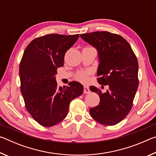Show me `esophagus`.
Here are the masks:
<instances>
[{
    "instance_id": "34e87169",
    "label": "esophagus",
    "mask_w": 156,
    "mask_h": 156,
    "mask_svg": "<svg viewBox=\"0 0 156 156\" xmlns=\"http://www.w3.org/2000/svg\"><path fill=\"white\" fill-rule=\"evenodd\" d=\"M90 92V89H89V87L87 86H84V94H89Z\"/></svg>"
}]
</instances>
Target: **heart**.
<instances>
[{"instance_id":"obj_1","label":"heart","mask_w":156,"mask_h":156,"mask_svg":"<svg viewBox=\"0 0 156 156\" xmlns=\"http://www.w3.org/2000/svg\"><path fill=\"white\" fill-rule=\"evenodd\" d=\"M89 73V72H80L77 73V75H76V78H77L78 80L84 82L87 80V79Z\"/></svg>"}]
</instances>
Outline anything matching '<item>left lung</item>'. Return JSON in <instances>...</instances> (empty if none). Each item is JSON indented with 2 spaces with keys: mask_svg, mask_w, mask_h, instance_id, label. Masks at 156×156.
Instances as JSON below:
<instances>
[{
  "mask_svg": "<svg viewBox=\"0 0 156 156\" xmlns=\"http://www.w3.org/2000/svg\"><path fill=\"white\" fill-rule=\"evenodd\" d=\"M80 37L98 50V82L109 87L105 93L94 86L89 87L100 97L99 105L91 108L89 113L102 125H115L128 115L133 106L139 84L136 56L128 42L118 34L94 31L82 34Z\"/></svg>",
  "mask_w": 156,
  "mask_h": 156,
  "instance_id": "1",
  "label": "left lung"
}]
</instances>
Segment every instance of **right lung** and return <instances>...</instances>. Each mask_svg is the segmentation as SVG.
Instances as JSON below:
<instances>
[{
  "label": "right lung",
  "instance_id": "obj_1",
  "mask_svg": "<svg viewBox=\"0 0 156 156\" xmlns=\"http://www.w3.org/2000/svg\"><path fill=\"white\" fill-rule=\"evenodd\" d=\"M78 38L79 34H47L31 41L23 53L19 67L21 94L26 109L42 126L49 127L61 122L71 101L83 93L78 82L62 87L55 78L65 53Z\"/></svg>",
  "mask_w": 156,
  "mask_h": 156
}]
</instances>
